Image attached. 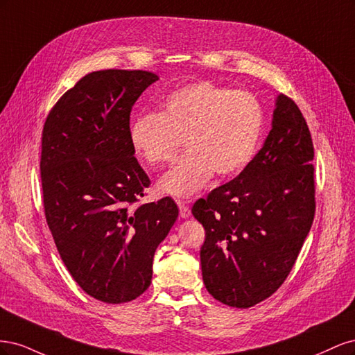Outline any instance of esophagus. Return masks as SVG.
Masks as SVG:
<instances>
[{
    "label": "esophagus",
    "instance_id": "obj_1",
    "mask_svg": "<svg viewBox=\"0 0 355 355\" xmlns=\"http://www.w3.org/2000/svg\"><path fill=\"white\" fill-rule=\"evenodd\" d=\"M178 206H179V210H180V218H184V219L189 218L191 209H189V206H188V201H185V200H178Z\"/></svg>",
    "mask_w": 355,
    "mask_h": 355
}]
</instances>
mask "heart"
Here are the masks:
<instances>
[{"instance_id":"1","label":"heart","mask_w":355,"mask_h":355,"mask_svg":"<svg viewBox=\"0 0 355 355\" xmlns=\"http://www.w3.org/2000/svg\"><path fill=\"white\" fill-rule=\"evenodd\" d=\"M263 132V111L249 92L194 81L170 92L159 112H144L130 124V145L149 166L173 159L182 141L185 155L158 180V191L189 197L213 173L227 178L254 157Z\"/></svg>"}]
</instances>
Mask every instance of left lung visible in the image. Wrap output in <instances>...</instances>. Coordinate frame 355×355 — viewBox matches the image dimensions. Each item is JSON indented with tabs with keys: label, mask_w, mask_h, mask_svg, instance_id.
Here are the masks:
<instances>
[{
	"label": "left lung",
	"mask_w": 355,
	"mask_h": 355,
	"mask_svg": "<svg viewBox=\"0 0 355 355\" xmlns=\"http://www.w3.org/2000/svg\"><path fill=\"white\" fill-rule=\"evenodd\" d=\"M313 159L305 118L280 94L261 151L237 178L192 206L206 230L202 282L219 302L250 308L284 283L314 220Z\"/></svg>",
	"instance_id": "left-lung-1"
}]
</instances>
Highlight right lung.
<instances>
[{
  "label": "right lung",
  "instance_id": "right-lung-1",
  "mask_svg": "<svg viewBox=\"0 0 355 355\" xmlns=\"http://www.w3.org/2000/svg\"><path fill=\"white\" fill-rule=\"evenodd\" d=\"M157 80L148 71L87 73L42 128L47 225L73 280L106 304L130 302L149 287L154 253L179 214L170 197L136 204L151 180L130 145V112Z\"/></svg>",
  "mask_w": 355,
  "mask_h": 355
}]
</instances>
